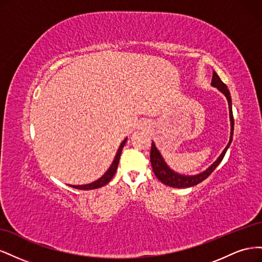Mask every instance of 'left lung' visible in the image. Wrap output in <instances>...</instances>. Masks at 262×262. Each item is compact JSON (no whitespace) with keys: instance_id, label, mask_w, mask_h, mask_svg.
Listing matches in <instances>:
<instances>
[{"instance_id":"1","label":"left lung","mask_w":262,"mask_h":262,"mask_svg":"<svg viewBox=\"0 0 262 262\" xmlns=\"http://www.w3.org/2000/svg\"><path fill=\"white\" fill-rule=\"evenodd\" d=\"M212 86L216 87L219 89L222 93H223L228 101V106H229V118H231V124H232V128H231V139H229V142L227 146L224 148L223 153L220 155V157L217 160L214 162L210 167L199 173V175H194V176H184V175H179V173L172 171L167 164L165 163V161L163 160L162 155L158 152V149L156 148L154 142H152V147H150V153H149V158H150V164H152V167H153V171L155 173V176L157 177V179L160 180L161 182H163L164 185L166 186H169L172 188H189V187H193L198 184H200L204 179H207L211 173L214 171L219 164L223 160L225 153L227 148L229 147L232 143V140H233V132H234V117H233V112H232V98H231V94H229V91L227 89V86L221 81L220 76L215 73L213 72V77H212Z\"/></svg>"}]
</instances>
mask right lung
I'll list each match as a JSON object with an SVG mask.
<instances>
[{
  "mask_svg": "<svg viewBox=\"0 0 262 262\" xmlns=\"http://www.w3.org/2000/svg\"><path fill=\"white\" fill-rule=\"evenodd\" d=\"M125 142H126V139H124V141L121 143L120 147H119V149H118V152H117V154H116V157H115V160H114L112 166H110L109 169L106 171V173H105L104 176H102L101 178H99L98 180L92 182V184H89V185L71 186V187H73V188H75V189H81V190H92V189H97V188H100V187H102V186L107 185L108 182L113 179V177L115 176V173H116V171H117L119 160H120V155H121L122 148H123V146H124V144H125Z\"/></svg>",
  "mask_w": 262,
  "mask_h": 262,
  "instance_id": "1",
  "label": "right lung"
}]
</instances>
